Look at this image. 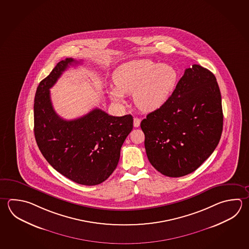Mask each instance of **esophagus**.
I'll use <instances>...</instances> for the list:
<instances>
[{
	"instance_id": "esophagus-1",
	"label": "esophagus",
	"mask_w": 249,
	"mask_h": 249,
	"mask_svg": "<svg viewBox=\"0 0 249 249\" xmlns=\"http://www.w3.org/2000/svg\"><path fill=\"white\" fill-rule=\"evenodd\" d=\"M140 123H141V119H139V118H134V127H139V126H140Z\"/></svg>"
}]
</instances>
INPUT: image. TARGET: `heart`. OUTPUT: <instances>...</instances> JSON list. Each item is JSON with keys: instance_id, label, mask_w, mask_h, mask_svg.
Masks as SVG:
<instances>
[{"instance_id": "heart-1", "label": "heart", "mask_w": 249, "mask_h": 249, "mask_svg": "<svg viewBox=\"0 0 249 249\" xmlns=\"http://www.w3.org/2000/svg\"><path fill=\"white\" fill-rule=\"evenodd\" d=\"M115 88L109 96L116 103L125 102V95L134 93V101L142 111L161 107L173 93L177 72L172 66L150 60H136L120 66L113 73Z\"/></svg>"}]
</instances>
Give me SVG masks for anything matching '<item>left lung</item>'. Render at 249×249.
<instances>
[{
    "instance_id": "1",
    "label": "left lung",
    "mask_w": 249,
    "mask_h": 249,
    "mask_svg": "<svg viewBox=\"0 0 249 249\" xmlns=\"http://www.w3.org/2000/svg\"><path fill=\"white\" fill-rule=\"evenodd\" d=\"M223 118L215 75L194 64L185 71L168 100L142 121L150 164L168 177L191 174L216 149Z\"/></svg>"
}]
</instances>
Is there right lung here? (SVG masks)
<instances>
[{
  "label": "right lung",
  "instance_id": "right-lung-1",
  "mask_svg": "<svg viewBox=\"0 0 249 249\" xmlns=\"http://www.w3.org/2000/svg\"><path fill=\"white\" fill-rule=\"evenodd\" d=\"M78 63L67 58L39 83L34 99V135L44 158L57 172L75 183L94 186L116 168L121 148L133 129V117L112 116L99 108L71 121L60 117L49 89L70 66Z\"/></svg>",
  "mask_w": 249,
  "mask_h": 249
}]
</instances>
